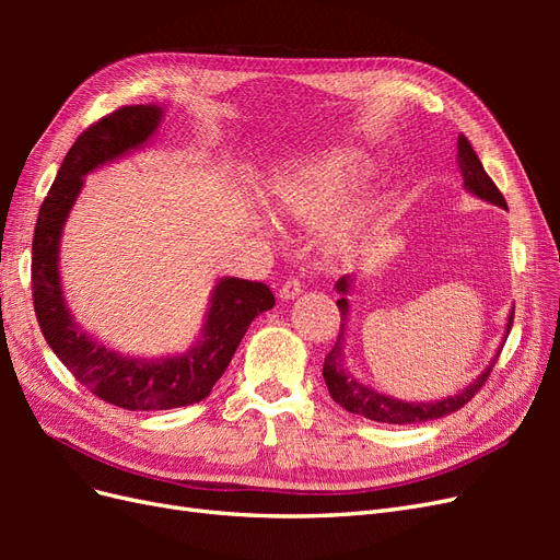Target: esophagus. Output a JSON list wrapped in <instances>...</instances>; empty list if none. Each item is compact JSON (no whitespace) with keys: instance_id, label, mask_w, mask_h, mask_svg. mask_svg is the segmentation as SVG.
Here are the masks:
<instances>
[{"instance_id":"34e87169","label":"esophagus","mask_w":560,"mask_h":560,"mask_svg":"<svg viewBox=\"0 0 560 560\" xmlns=\"http://www.w3.org/2000/svg\"><path fill=\"white\" fill-rule=\"evenodd\" d=\"M301 290H303V284H301L299 278H287L280 287V296L282 299H294V296L301 294Z\"/></svg>"}]
</instances>
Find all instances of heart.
<instances>
[{
  "label": "heart",
  "instance_id": "heart-1",
  "mask_svg": "<svg viewBox=\"0 0 560 560\" xmlns=\"http://www.w3.org/2000/svg\"><path fill=\"white\" fill-rule=\"evenodd\" d=\"M362 177V163L354 156H334L315 163L299 175L284 177L278 186L280 206L306 222H319L338 206Z\"/></svg>",
  "mask_w": 560,
  "mask_h": 560
}]
</instances>
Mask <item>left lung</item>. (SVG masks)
<instances>
[{
	"label": "left lung",
	"instance_id": "1",
	"mask_svg": "<svg viewBox=\"0 0 560 560\" xmlns=\"http://www.w3.org/2000/svg\"><path fill=\"white\" fill-rule=\"evenodd\" d=\"M457 163H460L465 186L474 196L493 202V206L506 208V200H504L502 191L498 189L495 182L490 179L488 173L483 171L479 156L474 154V149L467 142L465 135L457 138ZM336 290L343 292V294L348 292L346 278L338 280ZM336 306H338V311H341V329H338L334 348L327 352L322 376H325V383L329 387L331 399L336 404H341L343 409L350 411V413H358V416H364V418L376 420V422H387V425H411V422H428V420L444 418L453 411H460L467 401H471V397L477 395L479 389L483 387V383L488 381L490 371H493L495 362L490 364L483 371V374L477 381H474L467 389H463L460 395L448 397L444 401L406 404V401L389 399V397L376 393V389H371V387L358 383L346 371V366H343V334H346V322H348V299H338ZM512 322H514V313L510 315V325H506V329H512Z\"/></svg>",
	"mask_w": 560,
	"mask_h": 560
}]
</instances>
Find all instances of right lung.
<instances>
[{
	"label": "right lung",
	"mask_w": 560,
	"mask_h": 560,
	"mask_svg": "<svg viewBox=\"0 0 560 560\" xmlns=\"http://www.w3.org/2000/svg\"><path fill=\"white\" fill-rule=\"evenodd\" d=\"M161 121V107L135 105L97 118L83 130L56 175L32 235V303L39 329L72 376L107 404L128 411H165L206 399L222 378L252 319L276 303L264 282L226 278L217 284L206 329L198 343L167 360L121 358L77 327L65 308L58 278L62 224L79 196L83 175L144 144Z\"/></svg>",
	"instance_id": "right-lung-1"
}]
</instances>
